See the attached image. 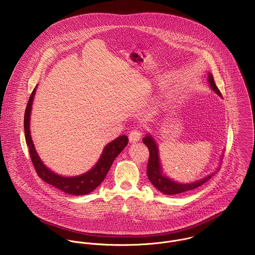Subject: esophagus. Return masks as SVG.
Wrapping results in <instances>:
<instances>
[{
  "label": "esophagus",
  "mask_w": 255,
  "mask_h": 255,
  "mask_svg": "<svg viewBox=\"0 0 255 255\" xmlns=\"http://www.w3.org/2000/svg\"><path fill=\"white\" fill-rule=\"evenodd\" d=\"M128 137H129V141L132 142V143H135V142H138L141 138V132L137 129H134V130H131L130 133L128 134Z\"/></svg>",
  "instance_id": "obj_1"
}]
</instances>
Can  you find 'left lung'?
Wrapping results in <instances>:
<instances>
[{"label":"left lung","mask_w":255,"mask_h":255,"mask_svg":"<svg viewBox=\"0 0 255 255\" xmlns=\"http://www.w3.org/2000/svg\"><path fill=\"white\" fill-rule=\"evenodd\" d=\"M208 83L211 87V89L222 98V94L214 81L212 73H208ZM143 143L145 144L149 149V160L147 165V177L149 182H151L154 187H156L159 191L166 195H174L179 194L182 192H185L188 190H192L194 188H197L198 186L204 184L207 181H209L215 173H212L208 175L207 177H204L198 181L191 182H179L172 180L169 178L165 173H163V168L161 166V161L159 157V148L158 144L155 141L154 137L147 133L145 136L142 138ZM223 156V155H222ZM221 156V158H222ZM221 161V159H220Z\"/></svg>","instance_id":"left-lung-1"}]
</instances>
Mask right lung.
I'll return each instance as SVG.
<instances>
[{"label": "right lung", "instance_id": "right-lung-1", "mask_svg": "<svg viewBox=\"0 0 255 255\" xmlns=\"http://www.w3.org/2000/svg\"><path fill=\"white\" fill-rule=\"evenodd\" d=\"M37 85L33 89L24 114V133L26 144L29 148V154L36 170L38 176L47 183L72 195H84L92 192L104 181L110 168L116 157L128 145V137L121 135L109 142L104 147L103 152L97 163L88 172L74 177H65L59 175L48 168L40 159L30 133V117L32 111V104L36 92Z\"/></svg>", "mask_w": 255, "mask_h": 255}]
</instances>
